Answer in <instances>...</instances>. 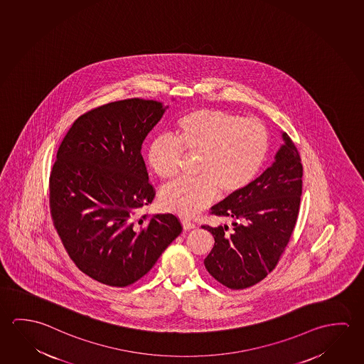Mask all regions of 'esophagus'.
<instances>
[{
  "label": "esophagus",
  "instance_id": "obj_1",
  "mask_svg": "<svg viewBox=\"0 0 364 364\" xmlns=\"http://www.w3.org/2000/svg\"><path fill=\"white\" fill-rule=\"evenodd\" d=\"M181 225H183V228H184L185 231H189V230L196 228V223L189 220H181Z\"/></svg>",
  "mask_w": 364,
  "mask_h": 364
}]
</instances>
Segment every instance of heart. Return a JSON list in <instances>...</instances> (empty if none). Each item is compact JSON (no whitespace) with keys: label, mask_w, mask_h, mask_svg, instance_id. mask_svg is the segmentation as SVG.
<instances>
[{"label":"heart","mask_w":364,"mask_h":364,"mask_svg":"<svg viewBox=\"0 0 364 364\" xmlns=\"http://www.w3.org/2000/svg\"><path fill=\"white\" fill-rule=\"evenodd\" d=\"M269 132L260 120L220 109H198L176 120L175 139L154 138L146 151L149 168L161 179L178 173L181 151L199 154L197 179H180L161 191L166 212L193 217L213 202L217 193L231 197L257 179L268 157Z\"/></svg>","instance_id":"b5f03b06"}]
</instances>
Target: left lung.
I'll use <instances>...</instances> for the list:
<instances>
[{"label": "left lung", "instance_id": "8db88e82", "mask_svg": "<svg viewBox=\"0 0 364 364\" xmlns=\"http://www.w3.org/2000/svg\"><path fill=\"white\" fill-rule=\"evenodd\" d=\"M275 161L245 191L210 208L212 215L232 220L217 227L203 225L215 237L204 265L230 289H245L277 267L297 222L304 167L286 132Z\"/></svg>", "mask_w": 364, "mask_h": 364}]
</instances>
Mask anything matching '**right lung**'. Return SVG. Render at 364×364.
Here are the masks:
<instances>
[{
  "label": "right lung",
  "mask_w": 364,
  "mask_h": 364,
  "mask_svg": "<svg viewBox=\"0 0 364 364\" xmlns=\"http://www.w3.org/2000/svg\"><path fill=\"white\" fill-rule=\"evenodd\" d=\"M166 109L138 97L95 107L75 120L57 152L54 227L72 262L102 284L141 279L183 231L171 213L138 217L155 198L142 144Z\"/></svg>",
  "instance_id": "right-lung-1"
}]
</instances>
